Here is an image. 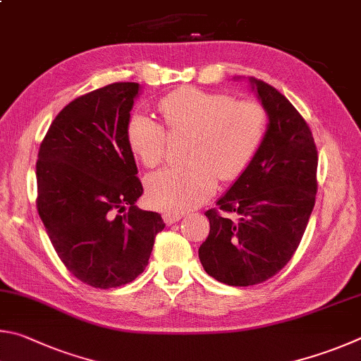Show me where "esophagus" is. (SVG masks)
Returning a JSON list of instances; mask_svg holds the SVG:
<instances>
[{
    "label": "esophagus",
    "mask_w": 361,
    "mask_h": 361,
    "mask_svg": "<svg viewBox=\"0 0 361 361\" xmlns=\"http://www.w3.org/2000/svg\"><path fill=\"white\" fill-rule=\"evenodd\" d=\"M180 219H182L180 214H174V212H166L163 216V220H164V224H166V225H173L176 222H179Z\"/></svg>",
    "instance_id": "1"
}]
</instances>
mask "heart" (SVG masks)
<instances>
[{"instance_id":"obj_1","label":"heart","mask_w":361,"mask_h":361,"mask_svg":"<svg viewBox=\"0 0 361 361\" xmlns=\"http://www.w3.org/2000/svg\"><path fill=\"white\" fill-rule=\"evenodd\" d=\"M171 133H190L185 166L163 168L145 179L152 207L164 212H184L211 197L217 176L238 177L255 157L267 133V114L254 101H235L225 93L185 87L158 104ZM126 141L144 166L163 160L164 130L145 114H135L126 125Z\"/></svg>"}]
</instances>
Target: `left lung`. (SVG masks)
Returning <instances> with one entry per match:
<instances>
[{
    "label": "left lung",
    "mask_w": 361,
    "mask_h": 361,
    "mask_svg": "<svg viewBox=\"0 0 361 361\" xmlns=\"http://www.w3.org/2000/svg\"><path fill=\"white\" fill-rule=\"evenodd\" d=\"M249 87L268 116L267 133L255 157L216 203L235 219L207 211L209 236L198 249L206 273L233 287L264 282L286 267L305 235L317 193L319 157L305 118L274 87L254 78Z\"/></svg>",
    "instance_id": "obj_1"
}]
</instances>
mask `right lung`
Instances as JSON below:
<instances>
[{
    "instance_id": "obj_1",
    "label": "right lung",
    "mask_w": 361,
    "mask_h": 361,
    "mask_svg": "<svg viewBox=\"0 0 361 361\" xmlns=\"http://www.w3.org/2000/svg\"><path fill=\"white\" fill-rule=\"evenodd\" d=\"M136 82L71 101L55 117L36 163L37 212L69 273L94 288L125 286L147 267L160 214L142 211L126 125Z\"/></svg>"
}]
</instances>
